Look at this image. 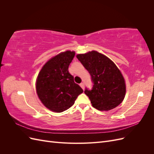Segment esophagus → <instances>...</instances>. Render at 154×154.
I'll return each mask as SVG.
<instances>
[{"label":"esophagus","instance_id":"34e87169","mask_svg":"<svg viewBox=\"0 0 154 154\" xmlns=\"http://www.w3.org/2000/svg\"><path fill=\"white\" fill-rule=\"evenodd\" d=\"M80 87L83 88V89L84 90V88H85V85H84V83H81L80 84Z\"/></svg>","mask_w":154,"mask_h":154}]
</instances>
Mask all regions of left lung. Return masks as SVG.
<instances>
[{
	"mask_svg": "<svg viewBox=\"0 0 154 154\" xmlns=\"http://www.w3.org/2000/svg\"><path fill=\"white\" fill-rule=\"evenodd\" d=\"M89 72L93 87L85 88V94L92 106L99 110L114 109L123 101L126 93L125 79L116 64L104 54L96 51L76 55Z\"/></svg>",
	"mask_w": 154,
	"mask_h": 154,
	"instance_id": "8db88e82",
	"label": "left lung"
}]
</instances>
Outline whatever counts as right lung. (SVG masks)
I'll return each mask as SVG.
<instances>
[{"label":"right lung","instance_id":"add662e5","mask_svg":"<svg viewBox=\"0 0 154 154\" xmlns=\"http://www.w3.org/2000/svg\"><path fill=\"white\" fill-rule=\"evenodd\" d=\"M74 55V51H66L55 56L45 63L37 77L36 89L39 99L55 112L69 109L83 92L68 71Z\"/></svg>","mask_w":154,"mask_h":154}]
</instances>
